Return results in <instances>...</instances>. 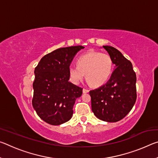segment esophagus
<instances>
[{
  "label": "esophagus",
  "instance_id": "1",
  "mask_svg": "<svg viewBox=\"0 0 158 158\" xmlns=\"http://www.w3.org/2000/svg\"><path fill=\"white\" fill-rule=\"evenodd\" d=\"M89 89H83V93H89Z\"/></svg>",
  "mask_w": 158,
  "mask_h": 158
}]
</instances>
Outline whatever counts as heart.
Segmentation results:
<instances>
[{
  "mask_svg": "<svg viewBox=\"0 0 158 158\" xmlns=\"http://www.w3.org/2000/svg\"><path fill=\"white\" fill-rule=\"evenodd\" d=\"M77 66L69 68V77L74 84H79L84 78L93 87H100L110 77L114 62L109 53L89 51L78 58Z\"/></svg>",
  "mask_w": 158,
  "mask_h": 158,
  "instance_id": "heart-1",
  "label": "heart"
}]
</instances>
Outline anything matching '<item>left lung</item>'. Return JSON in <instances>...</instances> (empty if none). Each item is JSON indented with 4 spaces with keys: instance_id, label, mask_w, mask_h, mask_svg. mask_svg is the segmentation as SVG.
Instances as JSON below:
<instances>
[{
    "instance_id": "8db88e82",
    "label": "left lung",
    "mask_w": 158,
    "mask_h": 158,
    "mask_svg": "<svg viewBox=\"0 0 158 158\" xmlns=\"http://www.w3.org/2000/svg\"><path fill=\"white\" fill-rule=\"evenodd\" d=\"M103 48L111 56L115 69L105 84L90 90L91 108L98 118L114 123L123 118L135 104L137 77L132 63L118 50L110 46Z\"/></svg>"
}]
</instances>
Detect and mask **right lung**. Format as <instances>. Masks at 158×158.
Instances as JSON below:
<instances>
[{
  "label": "right lung",
  "instance_id": "1",
  "mask_svg": "<svg viewBox=\"0 0 158 158\" xmlns=\"http://www.w3.org/2000/svg\"><path fill=\"white\" fill-rule=\"evenodd\" d=\"M84 48L56 49L42 57L35 68L32 104L39 117L47 123L59 125L73 116V106L83 89L69 81L68 71L74 56Z\"/></svg>",
  "mask_w": 158,
  "mask_h": 158
}]
</instances>
